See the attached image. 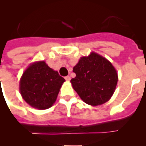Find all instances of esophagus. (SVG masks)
Instances as JSON below:
<instances>
[{"label":"esophagus","mask_w":146,"mask_h":146,"mask_svg":"<svg viewBox=\"0 0 146 146\" xmlns=\"http://www.w3.org/2000/svg\"><path fill=\"white\" fill-rule=\"evenodd\" d=\"M65 80L66 81H69L71 80V77L69 76H66V77H65Z\"/></svg>","instance_id":"esophagus-1"}]
</instances>
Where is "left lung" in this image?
Instances as JSON below:
<instances>
[{"instance_id":"left-lung-1","label":"left lung","mask_w":146,"mask_h":146,"mask_svg":"<svg viewBox=\"0 0 146 146\" xmlns=\"http://www.w3.org/2000/svg\"><path fill=\"white\" fill-rule=\"evenodd\" d=\"M73 72L76 77L71 80L72 87L86 104L100 105L113 96L118 82V73L105 58L91 52L80 59Z\"/></svg>"}]
</instances>
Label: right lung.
<instances>
[{"mask_svg":"<svg viewBox=\"0 0 146 146\" xmlns=\"http://www.w3.org/2000/svg\"><path fill=\"white\" fill-rule=\"evenodd\" d=\"M65 79L44 61L33 63L23 74L20 91L23 99L31 106L45 110L52 106Z\"/></svg>","mask_w":146,"mask_h":146,"instance_id":"right-lung-1","label":"right lung"}]
</instances>
